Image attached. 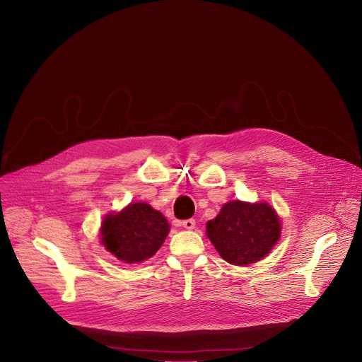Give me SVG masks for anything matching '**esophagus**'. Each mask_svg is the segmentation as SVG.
<instances>
[{"label": "esophagus", "instance_id": "1", "mask_svg": "<svg viewBox=\"0 0 362 362\" xmlns=\"http://www.w3.org/2000/svg\"><path fill=\"white\" fill-rule=\"evenodd\" d=\"M182 225H183L185 229L192 230V229H194V226H196V221H194V219H186V221L182 222Z\"/></svg>", "mask_w": 362, "mask_h": 362}]
</instances>
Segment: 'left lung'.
<instances>
[{
    "label": "left lung",
    "instance_id": "left-lung-1",
    "mask_svg": "<svg viewBox=\"0 0 362 362\" xmlns=\"http://www.w3.org/2000/svg\"><path fill=\"white\" fill-rule=\"evenodd\" d=\"M206 235L226 262L255 264L271 252L281 235V221L269 203L232 200L206 223Z\"/></svg>",
    "mask_w": 362,
    "mask_h": 362
}]
</instances>
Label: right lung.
Masks as SVG:
<instances>
[{"label":"right lung","mask_w":362,"mask_h":362,"mask_svg":"<svg viewBox=\"0 0 362 362\" xmlns=\"http://www.w3.org/2000/svg\"><path fill=\"white\" fill-rule=\"evenodd\" d=\"M170 230L166 218L150 204L136 202L101 223V243L119 261L139 264L156 253Z\"/></svg>","instance_id":"right-lung-1"}]
</instances>
